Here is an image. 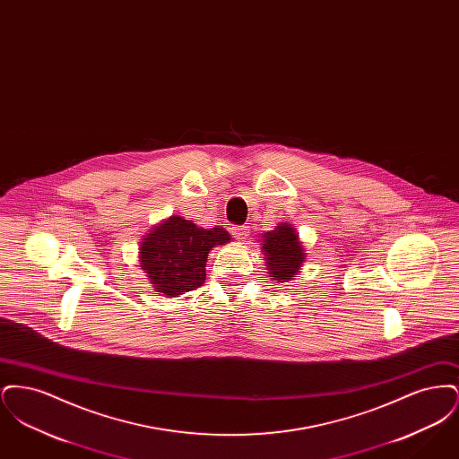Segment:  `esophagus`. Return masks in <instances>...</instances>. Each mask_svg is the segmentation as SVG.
Instances as JSON below:
<instances>
[{"label": "esophagus", "mask_w": 459, "mask_h": 459, "mask_svg": "<svg viewBox=\"0 0 459 459\" xmlns=\"http://www.w3.org/2000/svg\"><path fill=\"white\" fill-rule=\"evenodd\" d=\"M232 234H234L236 239L246 240L249 238V227H246V225L234 227V229H232Z\"/></svg>", "instance_id": "esophagus-1"}]
</instances>
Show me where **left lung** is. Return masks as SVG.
<instances>
[{
  "mask_svg": "<svg viewBox=\"0 0 459 459\" xmlns=\"http://www.w3.org/2000/svg\"><path fill=\"white\" fill-rule=\"evenodd\" d=\"M262 253L268 277L277 282H290L306 262L305 246L289 221H282L273 230L263 234Z\"/></svg>",
  "mask_w": 459,
  "mask_h": 459,
  "instance_id": "left-lung-1",
  "label": "left lung"
}]
</instances>
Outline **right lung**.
I'll return each instance as SVG.
<instances>
[{"label": "right lung", "mask_w": 459, "mask_h": 459, "mask_svg": "<svg viewBox=\"0 0 459 459\" xmlns=\"http://www.w3.org/2000/svg\"><path fill=\"white\" fill-rule=\"evenodd\" d=\"M227 242L230 234L221 227L203 229L191 220L172 215L141 239L139 263L156 292L177 298L204 284L208 253Z\"/></svg>", "instance_id": "right-lung-1"}]
</instances>
